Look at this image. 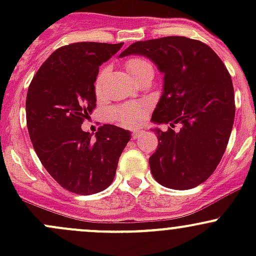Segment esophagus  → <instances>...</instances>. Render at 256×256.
Listing matches in <instances>:
<instances>
[{"label":"esophagus","mask_w":256,"mask_h":256,"mask_svg":"<svg viewBox=\"0 0 256 256\" xmlns=\"http://www.w3.org/2000/svg\"><path fill=\"white\" fill-rule=\"evenodd\" d=\"M141 134H142V131H141V130H136V131H134V132H132V138H134V140H135V138H140Z\"/></svg>","instance_id":"34e87169"}]
</instances>
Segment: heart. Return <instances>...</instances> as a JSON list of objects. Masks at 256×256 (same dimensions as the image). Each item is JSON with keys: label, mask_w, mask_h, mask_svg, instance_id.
Returning a JSON list of instances; mask_svg holds the SVG:
<instances>
[{"label": "heart", "mask_w": 256, "mask_h": 256, "mask_svg": "<svg viewBox=\"0 0 256 256\" xmlns=\"http://www.w3.org/2000/svg\"><path fill=\"white\" fill-rule=\"evenodd\" d=\"M125 66L135 82L146 74H154V66L148 59L144 56H131L125 62ZM106 76V69L100 70L95 80V94L98 96L102 94V82ZM148 112V105L146 102H130L121 105L114 109V118L118 124L126 128H136L144 121V116Z\"/></svg>", "instance_id": "obj_1"}]
</instances>
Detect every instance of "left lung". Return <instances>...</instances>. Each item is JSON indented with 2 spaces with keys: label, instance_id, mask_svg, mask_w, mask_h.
Masks as SVG:
<instances>
[{
  "label": "left lung",
  "instance_id": "8db88e82",
  "mask_svg": "<svg viewBox=\"0 0 256 256\" xmlns=\"http://www.w3.org/2000/svg\"><path fill=\"white\" fill-rule=\"evenodd\" d=\"M141 54L164 74V94L152 114L157 150L148 158L152 176L171 190H190L207 180L220 162L236 116L232 76L206 43L171 36L135 42L120 54ZM180 123L176 133L172 127Z\"/></svg>",
  "mask_w": 256,
  "mask_h": 256
}]
</instances>
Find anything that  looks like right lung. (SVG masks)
Instances as JSON below:
<instances>
[{"label": "right lung", "mask_w": 256, "mask_h": 256, "mask_svg": "<svg viewBox=\"0 0 256 256\" xmlns=\"http://www.w3.org/2000/svg\"><path fill=\"white\" fill-rule=\"evenodd\" d=\"M124 43L79 42L49 56L30 82L26 118L33 148L59 184L76 194H94L109 187L130 131L100 126L95 138L82 130L96 106L94 82L99 66Z\"/></svg>", "instance_id": "obj_1"}]
</instances>
